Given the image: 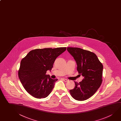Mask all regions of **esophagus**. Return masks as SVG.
I'll return each instance as SVG.
<instances>
[{"mask_svg":"<svg viewBox=\"0 0 121 121\" xmlns=\"http://www.w3.org/2000/svg\"><path fill=\"white\" fill-rule=\"evenodd\" d=\"M63 80L65 82H67L68 81V80H67V79H65V78H63Z\"/></svg>","mask_w":121,"mask_h":121,"instance_id":"1","label":"esophagus"}]
</instances>
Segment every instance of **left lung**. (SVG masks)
Here are the masks:
<instances>
[{
    "label": "left lung",
    "instance_id": "1",
    "mask_svg": "<svg viewBox=\"0 0 121 121\" xmlns=\"http://www.w3.org/2000/svg\"><path fill=\"white\" fill-rule=\"evenodd\" d=\"M68 52L73 56L77 64L79 75L84 78L70 90L73 97L78 101L89 99L99 88L102 82L103 65L97 56L91 51L78 48L68 47Z\"/></svg>",
    "mask_w": 121,
    "mask_h": 121
}]
</instances>
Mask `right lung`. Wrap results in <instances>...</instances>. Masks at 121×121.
Returning <instances> with one entry per match:
<instances>
[{"label": "right lung", "instance_id": "1", "mask_svg": "<svg viewBox=\"0 0 121 121\" xmlns=\"http://www.w3.org/2000/svg\"><path fill=\"white\" fill-rule=\"evenodd\" d=\"M66 47L45 48L30 51L21 61L18 76L24 88L33 97L41 99L49 95L57 79L46 75L51 70L56 58Z\"/></svg>", "mask_w": 121, "mask_h": 121}]
</instances>
